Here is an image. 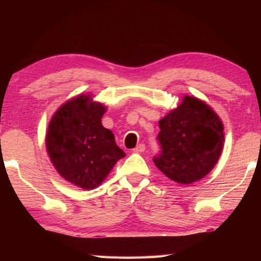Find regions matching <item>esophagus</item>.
Masks as SVG:
<instances>
[{"mask_svg": "<svg viewBox=\"0 0 261 261\" xmlns=\"http://www.w3.org/2000/svg\"><path fill=\"white\" fill-rule=\"evenodd\" d=\"M145 151V145L144 144H139L137 145V147L134 148L135 153H143Z\"/></svg>", "mask_w": 261, "mask_h": 261, "instance_id": "obj_1", "label": "esophagus"}]
</instances>
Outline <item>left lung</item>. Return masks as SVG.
Masks as SVG:
<instances>
[{
	"label": "left lung",
	"instance_id": "left-lung-1",
	"mask_svg": "<svg viewBox=\"0 0 261 261\" xmlns=\"http://www.w3.org/2000/svg\"><path fill=\"white\" fill-rule=\"evenodd\" d=\"M161 154L155 166L178 184L204 178L218 163L224 143L223 123L213 109L193 95L159 121Z\"/></svg>",
	"mask_w": 261,
	"mask_h": 261
}]
</instances>
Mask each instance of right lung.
Masks as SVG:
<instances>
[{"mask_svg": "<svg viewBox=\"0 0 261 261\" xmlns=\"http://www.w3.org/2000/svg\"><path fill=\"white\" fill-rule=\"evenodd\" d=\"M107 108L91 93L68 100L53 115L46 149L53 166L69 183L93 190L103 182L125 153L101 123Z\"/></svg>", "mask_w": 261, "mask_h": 261, "instance_id": "right-lung-1", "label": "right lung"}]
</instances>
